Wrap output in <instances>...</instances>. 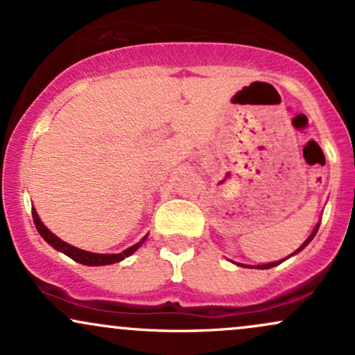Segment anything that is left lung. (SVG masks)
Listing matches in <instances>:
<instances>
[{
  "instance_id": "8db88e82",
  "label": "left lung",
  "mask_w": 355,
  "mask_h": 355,
  "mask_svg": "<svg viewBox=\"0 0 355 355\" xmlns=\"http://www.w3.org/2000/svg\"><path fill=\"white\" fill-rule=\"evenodd\" d=\"M319 225H320V223H317V227H315V229H313V232H312V234H311V235H309V239H307V240H305V242L302 243V245H300L299 248H297V250H295V252H294V254H292V255L299 254V252H300V250H302V248H304L305 245H309V242H311V240H312L313 237H315L317 230H319ZM282 262H284V260H279V262H272V263H263V266H257V268H270V267H275V266H279V263H282ZM239 266H242V263H239ZM242 267H250V266H242ZM252 268H254V267H252Z\"/></svg>"
}]
</instances>
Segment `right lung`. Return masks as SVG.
Here are the masks:
<instances>
[{"label": "right lung", "instance_id": "obj_1", "mask_svg": "<svg viewBox=\"0 0 355 355\" xmlns=\"http://www.w3.org/2000/svg\"><path fill=\"white\" fill-rule=\"evenodd\" d=\"M33 222H35L36 230H38V234L42 235V237L46 240V242L50 243L53 248L63 252L64 255H68L70 259L75 260V262H80V263H83V266H89V267H93V266H110V263L120 262V260H123L125 257H130L133 254V252L138 250L141 243H144L146 240V235H145V237L141 239L140 242L135 243V245H132L130 248H126V250L121 252V254H93V252H87V250H81V248L73 247V245H70V243L63 242V240L56 237L55 234H51V232L43 225V222L40 220L38 214H36L35 209H33Z\"/></svg>", "mask_w": 355, "mask_h": 355}]
</instances>
